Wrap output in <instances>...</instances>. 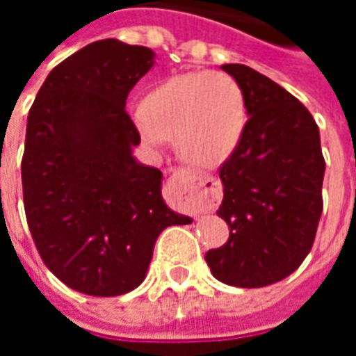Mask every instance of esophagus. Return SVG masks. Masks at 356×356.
<instances>
[{"mask_svg": "<svg viewBox=\"0 0 356 356\" xmlns=\"http://www.w3.org/2000/svg\"><path fill=\"white\" fill-rule=\"evenodd\" d=\"M171 183L175 186L179 204L188 211H202L209 204L208 179H204L198 173L186 168H179L171 175Z\"/></svg>", "mask_w": 356, "mask_h": 356, "instance_id": "34e87169", "label": "esophagus"}]
</instances>
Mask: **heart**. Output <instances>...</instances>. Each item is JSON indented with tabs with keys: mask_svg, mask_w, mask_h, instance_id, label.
I'll return each mask as SVG.
<instances>
[{
	"mask_svg": "<svg viewBox=\"0 0 356 356\" xmlns=\"http://www.w3.org/2000/svg\"><path fill=\"white\" fill-rule=\"evenodd\" d=\"M246 99L227 72H191L158 83L140 104L139 129L148 145L177 139L185 162L217 168L238 148Z\"/></svg>",
	"mask_w": 356,
	"mask_h": 356,
	"instance_id": "obj_1",
	"label": "heart"
}]
</instances>
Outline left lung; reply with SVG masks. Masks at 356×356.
<instances>
[{
    "mask_svg": "<svg viewBox=\"0 0 356 356\" xmlns=\"http://www.w3.org/2000/svg\"><path fill=\"white\" fill-rule=\"evenodd\" d=\"M246 99L238 148L219 168L217 216L229 240L209 250L217 280L261 288L290 276L313 248L322 213L324 156L318 125L301 102L246 65H223Z\"/></svg>",
    "mask_w": 356,
    "mask_h": 356,
    "instance_id": "1",
    "label": "left lung"
}]
</instances>
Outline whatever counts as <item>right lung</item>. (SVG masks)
<instances>
[{
	"label": "right lung",
	"instance_id": "right-lung-1",
	"mask_svg": "<svg viewBox=\"0 0 356 356\" xmlns=\"http://www.w3.org/2000/svg\"><path fill=\"white\" fill-rule=\"evenodd\" d=\"M152 65L143 45L89 43L51 70L28 114V227L51 273L88 296L135 290L160 232L193 223L165 206L162 171L131 154L140 135L125 101Z\"/></svg>",
	"mask_w": 356,
	"mask_h": 356
}]
</instances>
